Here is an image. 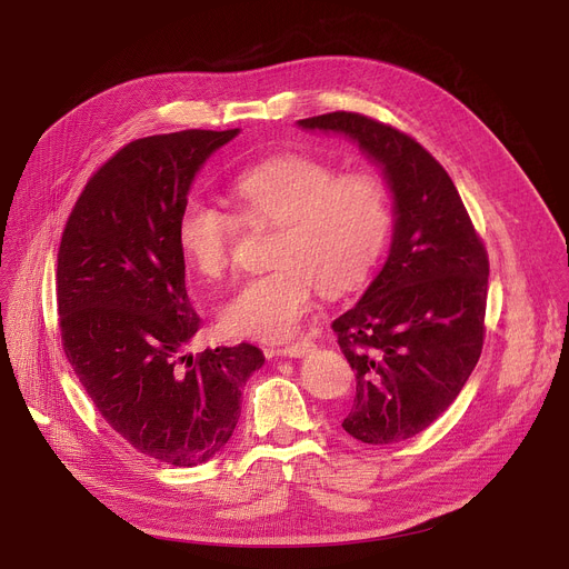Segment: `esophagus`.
<instances>
[{"label":"esophagus","mask_w":569,"mask_h":569,"mask_svg":"<svg viewBox=\"0 0 569 569\" xmlns=\"http://www.w3.org/2000/svg\"><path fill=\"white\" fill-rule=\"evenodd\" d=\"M315 349V345L310 340H301L297 345H288V347H281V349H272V353L277 356H286V358H303L306 353H310Z\"/></svg>","instance_id":"esophagus-1"}]
</instances>
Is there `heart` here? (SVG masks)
I'll list each match as a JSON object with an SVG mask.
<instances>
[{
  "label": "heart",
  "instance_id": "heart-1",
  "mask_svg": "<svg viewBox=\"0 0 569 569\" xmlns=\"http://www.w3.org/2000/svg\"><path fill=\"white\" fill-rule=\"evenodd\" d=\"M229 198L236 216L189 198L176 233L187 263L204 279H220L231 266L236 217L250 227H277L270 246L274 270L242 281L218 308V327L231 338H292L315 288L342 295L360 286L391 231L389 191L378 176H340L310 154H277L238 171L229 180Z\"/></svg>",
  "mask_w": 569,
  "mask_h": 569
}]
</instances>
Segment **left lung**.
<instances>
[{
    "instance_id": "8db88e82",
    "label": "left lung",
    "mask_w": 569,
    "mask_h": 569,
    "mask_svg": "<svg viewBox=\"0 0 569 569\" xmlns=\"http://www.w3.org/2000/svg\"><path fill=\"white\" fill-rule=\"evenodd\" d=\"M297 123L353 139L393 193L389 257L331 327L356 371L342 428L362 443H398L450 408L479 360L489 254L450 176L417 139L358 112Z\"/></svg>"
}]
</instances>
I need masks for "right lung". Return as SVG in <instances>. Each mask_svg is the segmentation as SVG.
Returning a JSON list of instances; mask_svg holds the SVG:
<instances>
[{"instance_id": "1", "label": "right lung", "mask_w": 569, "mask_h": 569, "mask_svg": "<svg viewBox=\"0 0 569 569\" xmlns=\"http://www.w3.org/2000/svg\"><path fill=\"white\" fill-rule=\"evenodd\" d=\"M233 130H182L126 143L76 200L58 250L64 356L101 417L134 450L191 468L240 417L261 349L180 356L200 329L184 286L178 216L200 167Z\"/></svg>"}]
</instances>
